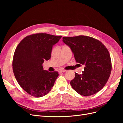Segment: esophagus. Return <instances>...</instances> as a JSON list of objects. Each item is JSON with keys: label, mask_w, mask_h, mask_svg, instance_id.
<instances>
[{"label": "esophagus", "mask_w": 123, "mask_h": 123, "mask_svg": "<svg viewBox=\"0 0 123 123\" xmlns=\"http://www.w3.org/2000/svg\"><path fill=\"white\" fill-rule=\"evenodd\" d=\"M66 71V70H58V73H62V72H65Z\"/></svg>", "instance_id": "1"}]
</instances>
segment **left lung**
I'll return each mask as SVG.
<instances>
[{
    "mask_svg": "<svg viewBox=\"0 0 123 123\" xmlns=\"http://www.w3.org/2000/svg\"><path fill=\"white\" fill-rule=\"evenodd\" d=\"M62 42L68 46L76 62L85 66L82 74L75 73L70 81L73 89L85 96L94 94L104 87L111 72V61L104 44L91 37H64Z\"/></svg>",
    "mask_w": 123,
    "mask_h": 123,
    "instance_id": "8db88e82",
    "label": "left lung"
}]
</instances>
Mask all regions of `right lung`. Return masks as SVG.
Segmentation results:
<instances>
[{
	"label": "right lung",
	"mask_w": 123,
	"mask_h": 123,
	"mask_svg": "<svg viewBox=\"0 0 123 123\" xmlns=\"http://www.w3.org/2000/svg\"><path fill=\"white\" fill-rule=\"evenodd\" d=\"M62 36L38 33L25 37L18 44L13 59V70L18 83L36 98L46 95L53 87L58 72L44 70L43 64L51 58L52 47Z\"/></svg>",
	"instance_id": "right-lung-1"
}]
</instances>
